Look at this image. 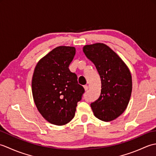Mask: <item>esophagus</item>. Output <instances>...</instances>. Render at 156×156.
<instances>
[{
  "instance_id": "34e87169",
  "label": "esophagus",
  "mask_w": 156,
  "mask_h": 156,
  "mask_svg": "<svg viewBox=\"0 0 156 156\" xmlns=\"http://www.w3.org/2000/svg\"><path fill=\"white\" fill-rule=\"evenodd\" d=\"M84 90H85L86 91H87V90H88V87L87 85H84Z\"/></svg>"
}]
</instances>
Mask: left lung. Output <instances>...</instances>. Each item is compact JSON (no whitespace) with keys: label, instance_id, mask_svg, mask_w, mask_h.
<instances>
[{"label":"left lung","instance_id":"obj_1","mask_svg":"<svg viewBox=\"0 0 156 156\" xmlns=\"http://www.w3.org/2000/svg\"><path fill=\"white\" fill-rule=\"evenodd\" d=\"M83 51L93 63L101 80V95L90 107L94 116L103 121H111L127 108L132 91V78L121 58L104 44L87 45Z\"/></svg>","mask_w":156,"mask_h":156}]
</instances>
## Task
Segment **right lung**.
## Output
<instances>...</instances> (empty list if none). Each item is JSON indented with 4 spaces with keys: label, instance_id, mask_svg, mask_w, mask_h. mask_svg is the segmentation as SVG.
I'll use <instances>...</instances> for the list:
<instances>
[{
    "label": "right lung",
    "instance_id": "add662e5",
    "mask_svg": "<svg viewBox=\"0 0 156 156\" xmlns=\"http://www.w3.org/2000/svg\"><path fill=\"white\" fill-rule=\"evenodd\" d=\"M74 47L59 46L38 62L32 78V93L39 112L51 124L64 125L74 117L84 89L68 68Z\"/></svg>",
    "mask_w": 156,
    "mask_h": 156
}]
</instances>
